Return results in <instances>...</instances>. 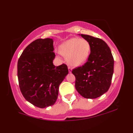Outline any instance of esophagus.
I'll list each match as a JSON object with an SVG mask.
<instances>
[{"instance_id": "esophagus-1", "label": "esophagus", "mask_w": 133, "mask_h": 133, "mask_svg": "<svg viewBox=\"0 0 133 133\" xmlns=\"http://www.w3.org/2000/svg\"><path fill=\"white\" fill-rule=\"evenodd\" d=\"M68 70H69V72L71 73L72 72V69L71 68H70V67H69Z\"/></svg>"}]
</instances>
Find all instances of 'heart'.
<instances>
[{
	"mask_svg": "<svg viewBox=\"0 0 133 133\" xmlns=\"http://www.w3.org/2000/svg\"><path fill=\"white\" fill-rule=\"evenodd\" d=\"M91 46L84 39L71 38L63 42L59 47L60 54L67 57V61L72 67L83 64L89 58Z\"/></svg>",
	"mask_w": 133,
	"mask_h": 133,
	"instance_id": "1",
	"label": "heart"
}]
</instances>
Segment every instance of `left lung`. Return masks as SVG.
<instances>
[{"instance_id": "8db88e82", "label": "left lung", "mask_w": 133, "mask_h": 133, "mask_svg": "<svg viewBox=\"0 0 133 133\" xmlns=\"http://www.w3.org/2000/svg\"><path fill=\"white\" fill-rule=\"evenodd\" d=\"M79 35L89 42L91 53L84 65L72 71L76 77V89L82 97L95 99L106 92L110 87L114 59L110 48L102 39Z\"/></svg>"}]
</instances>
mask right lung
<instances>
[{"label": "right lung", "mask_w": 133, "mask_h": 133, "mask_svg": "<svg viewBox=\"0 0 133 133\" xmlns=\"http://www.w3.org/2000/svg\"><path fill=\"white\" fill-rule=\"evenodd\" d=\"M54 41L50 38L33 41L24 50L17 63L20 89L27 101L40 108L56 103L59 87L68 74V66H55Z\"/></svg>", "instance_id": "1"}]
</instances>
